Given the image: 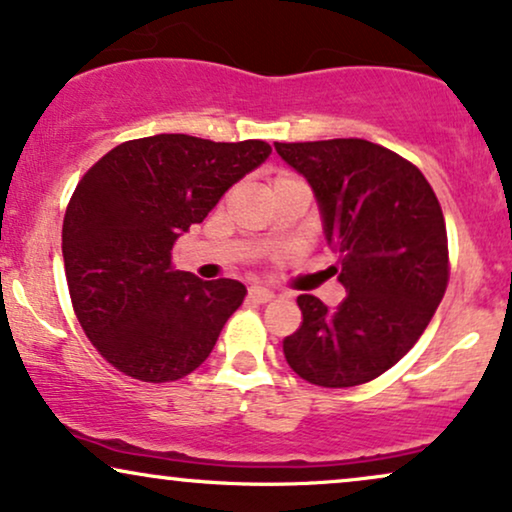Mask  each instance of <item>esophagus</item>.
I'll use <instances>...</instances> for the list:
<instances>
[{
    "label": "esophagus",
    "mask_w": 512,
    "mask_h": 512,
    "mask_svg": "<svg viewBox=\"0 0 512 512\" xmlns=\"http://www.w3.org/2000/svg\"><path fill=\"white\" fill-rule=\"evenodd\" d=\"M248 297H250L252 302H260V304H264V302L274 300V290H269V288H260V286H252V288L248 290Z\"/></svg>",
    "instance_id": "esophagus-1"
}]
</instances>
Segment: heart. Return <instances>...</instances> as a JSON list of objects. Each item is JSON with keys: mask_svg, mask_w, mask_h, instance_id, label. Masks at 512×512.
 Wrapping results in <instances>:
<instances>
[{"mask_svg": "<svg viewBox=\"0 0 512 512\" xmlns=\"http://www.w3.org/2000/svg\"><path fill=\"white\" fill-rule=\"evenodd\" d=\"M293 177H295V174H290V172H278L276 177L271 179V186L278 184V181H286V179H293Z\"/></svg>", "mask_w": 512, "mask_h": 512, "instance_id": "1", "label": "heart"}]
</instances>
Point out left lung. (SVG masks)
<instances>
[{
    "label": "left lung",
    "mask_w": 512,
    "mask_h": 512,
    "mask_svg": "<svg viewBox=\"0 0 512 512\" xmlns=\"http://www.w3.org/2000/svg\"><path fill=\"white\" fill-rule=\"evenodd\" d=\"M274 146L312 184L326 241L340 255L331 269L347 288L335 309L297 297L302 323L283 340V354L312 385H364L416 345L446 293L442 205L411 160L373 141Z\"/></svg>",
    "instance_id": "left-lung-1"
}]
</instances>
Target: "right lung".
<instances>
[{"instance_id": "1", "label": "right lung", "mask_w": 512, "mask_h": 512, "mask_svg": "<svg viewBox=\"0 0 512 512\" xmlns=\"http://www.w3.org/2000/svg\"><path fill=\"white\" fill-rule=\"evenodd\" d=\"M269 153L260 139L155 134L84 172L63 217L68 293L84 335L120 373L172 383L210 357L245 286L174 269L172 245Z\"/></svg>"}]
</instances>
